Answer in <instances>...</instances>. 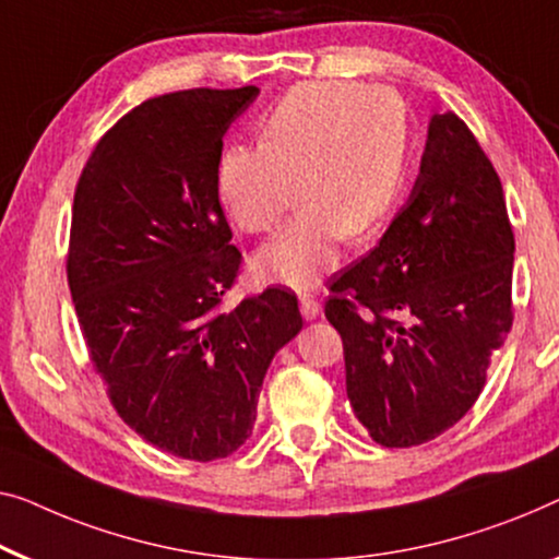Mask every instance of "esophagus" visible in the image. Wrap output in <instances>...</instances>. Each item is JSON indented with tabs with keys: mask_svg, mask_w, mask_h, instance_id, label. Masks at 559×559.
<instances>
[{
	"mask_svg": "<svg viewBox=\"0 0 559 559\" xmlns=\"http://www.w3.org/2000/svg\"><path fill=\"white\" fill-rule=\"evenodd\" d=\"M299 312H302L305 320H318L322 312V305L312 295H302L299 297Z\"/></svg>",
	"mask_w": 559,
	"mask_h": 559,
	"instance_id": "34e87169",
	"label": "esophagus"
}]
</instances>
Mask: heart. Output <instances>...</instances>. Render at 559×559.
I'll return each mask as SVG.
<instances>
[{"mask_svg": "<svg viewBox=\"0 0 559 559\" xmlns=\"http://www.w3.org/2000/svg\"><path fill=\"white\" fill-rule=\"evenodd\" d=\"M408 112L388 87L302 83L272 105L257 148L226 145L216 197L239 231L264 234L295 189L297 214L254 254V272L293 289L320 285L340 239H358L391 214L408 174Z\"/></svg>", "mask_w": 559, "mask_h": 559, "instance_id": "1", "label": "heart"}]
</instances>
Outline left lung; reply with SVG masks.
I'll return each instance as SVG.
<instances>
[{
	"instance_id": "left-lung-1",
	"label": "left lung",
	"mask_w": 559,
	"mask_h": 559,
	"mask_svg": "<svg viewBox=\"0 0 559 559\" xmlns=\"http://www.w3.org/2000/svg\"><path fill=\"white\" fill-rule=\"evenodd\" d=\"M514 234L501 181L454 112L378 247L330 285L355 418L388 449L436 439L474 406L512 328Z\"/></svg>"
}]
</instances>
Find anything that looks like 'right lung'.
<instances>
[{"mask_svg":"<svg viewBox=\"0 0 559 559\" xmlns=\"http://www.w3.org/2000/svg\"><path fill=\"white\" fill-rule=\"evenodd\" d=\"M257 95V85L197 87L141 103L95 145L72 204L68 285L112 408L191 461L249 439L266 368L302 330L282 287L219 310L241 254L216 158Z\"/></svg>","mask_w":559,"mask_h":559,"instance_id":"add662e5","label":"right lung"}]
</instances>
